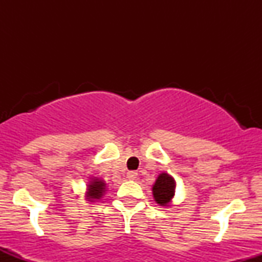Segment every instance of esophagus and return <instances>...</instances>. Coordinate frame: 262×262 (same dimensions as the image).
I'll return each instance as SVG.
<instances>
[{
    "label": "esophagus",
    "instance_id": "34e87169",
    "mask_svg": "<svg viewBox=\"0 0 262 262\" xmlns=\"http://www.w3.org/2000/svg\"><path fill=\"white\" fill-rule=\"evenodd\" d=\"M137 176H138V172H135V171H128L127 179L135 180V179H137Z\"/></svg>",
    "mask_w": 262,
    "mask_h": 262
}]
</instances>
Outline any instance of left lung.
<instances>
[{
    "mask_svg": "<svg viewBox=\"0 0 262 262\" xmlns=\"http://www.w3.org/2000/svg\"><path fill=\"white\" fill-rule=\"evenodd\" d=\"M175 188L176 182L173 177L166 172L160 173L152 185V194L156 203L160 206H170L171 200L175 196Z\"/></svg>",
    "mask_w": 262,
    "mask_h": 262,
    "instance_id": "obj_1",
    "label": "left lung"
}]
</instances>
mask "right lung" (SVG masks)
I'll return each instance as SVG.
<instances>
[{
  "instance_id": "add662e5",
  "label": "right lung",
  "mask_w": 262,
  "mask_h": 262,
  "mask_svg": "<svg viewBox=\"0 0 262 262\" xmlns=\"http://www.w3.org/2000/svg\"><path fill=\"white\" fill-rule=\"evenodd\" d=\"M106 191V183L100 179H92L87 185V192H86V200L90 202H93L95 200H100Z\"/></svg>"
}]
</instances>
